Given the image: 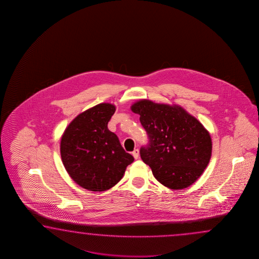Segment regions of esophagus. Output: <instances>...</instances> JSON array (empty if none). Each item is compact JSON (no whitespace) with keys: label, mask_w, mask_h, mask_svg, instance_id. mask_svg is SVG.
I'll list each match as a JSON object with an SVG mask.
<instances>
[{"label":"esophagus","mask_w":259,"mask_h":259,"mask_svg":"<svg viewBox=\"0 0 259 259\" xmlns=\"http://www.w3.org/2000/svg\"><path fill=\"white\" fill-rule=\"evenodd\" d=\"M139 153H140V152H139V150H138V149H135V150L132 152V155L134 156V158H135V159H138V158H139Z\"/></svg>","instance_id":"34e87169"}]
</instances>
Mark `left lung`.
I'll return each mask as SVG.
<instances>
[{"instance_id":"obj_1","label":"left lung","mask_w":259,"mask_h":259,"mask_svg":"<svg viewBox=\"0 0 259 259\" xmlns=\"http://www.w3.org/2000/svg\"><path fill=\"white\" fill-rule=\"evenodd\" d=\"M132 110L140 115L148 143L140 149L143 162L165 187H189L209 163L212 142L208 132L177 105L139 101Z\"/></svg>"}]
</instances>
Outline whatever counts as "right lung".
I'll return each mask as SVG.
<instances>
[{"label": "right lung", "instance_id": "1", "mask_svg": "<svg viewBox=\"0 0 259 259\" xmlns=\"http://www.w3.org/2000/svg\"><path fill=\"white\" fill-rule=\"evenodd\" d=\"M116 107L100 104L81 113L61 139V157L67 173L79 186L103 192L116 185L134 161L107 127Z\"/></svg>", "mask_w": 259, "mask_h": 259}]
</instances>
